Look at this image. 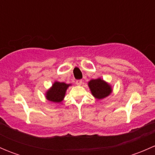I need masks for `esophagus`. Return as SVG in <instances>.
<instances>
[{"label":"esophagus","mask_w":155,"mask_h":155,"mask_svg":"<svg viewBox=\"0 0 155 155\" xmlns=\"http://www.w3.org/2000/svg\"><path fill=\"white\" fill-rule=\"evenodd\" d=\"M76 85H82V80H76Z\"/></svg>","instance_id":"esophagus-1"}]
</instances>
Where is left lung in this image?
<instances>
[{"label":"left lung","instance_id":"left-lung-1","mask_svg":"<svg viewBox=\"0 0 155 155\" xmlns=\"http://www.w3.org/2000/svg\"><path fill=\"white\" fill-rule=\"evenodd\" d=\"M87 85L90 88L91 94L97 100L104 99L109 96L112 92V86L101 78L91 79L88 82Z\"/></svg>","mask_w":155,"mask_h":155}]
</instances>
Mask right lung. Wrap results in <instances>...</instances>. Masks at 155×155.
<instances>
[{
  "instance_id": "obj_1",
  "label": "right lung",
  "mask_w": 155,
  "mask_h": 155,
  "mask_svg": "<svg viewBox=\"0 0 155 155\" xmlns=\"http://www.w3.org/2000/svg\"><path fill=\"white\" fill-rule=\"evenodd\" d=\"M70 85L71 84L55 81L51 87L46 92V99L52 103H61L64 98L67 90Z\"/></svg>"
}]
</instances>
